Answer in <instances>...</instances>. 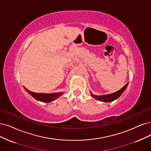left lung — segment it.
<instances>
[{"label":"left lung","instance_id":"left-lung-1","mask_svg":"<svg viewBox=\"0 0 151 151\" xmlns=\"http://www.w3.org/2000/svg\"><path fill=\"white\" fill-rule=\"evenodd\" d=\"M128 85V83L126 85H124L123 87H122L121 90L119 91H116L115 93H111V94H106V95H101V96H98V95H94V94H93L90 91L91 93V96L93 97L94 99H96L98 101H102V102H112L114 100L118 99L121 94L123 93L124 90H126V88H127Z\"/></svg>","mask_w":151,"mask_h":151}]
</instances>
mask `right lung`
Segmentation results:
<instances>
[{"label":"right lung","instance_id":"obj_1","mask_svg":"<svg viewBox=\"0 0 151 151\" xmlns=\"http://www.w3.org/2000/svg\"><path fill=\"white\" fill-rule=\"evenodd\" d=\"M24 88L32 97H33L35 99H37V101H40L43 103H50L53 101H55V99L58 98L63 94V92H59V93H50V94L37 93L29 91L25 87Z\"/></svg>","mask_w":151,"mask_h":151}]
</instances>
